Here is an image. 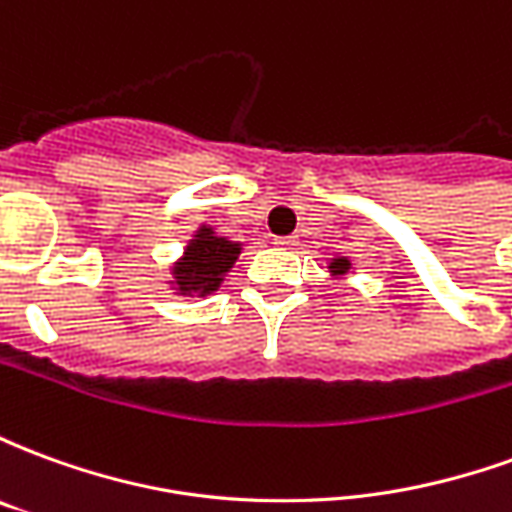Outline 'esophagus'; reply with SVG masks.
<instances>
[{
	"label": "esophagus",
	"mask_w": 512,
	"mask_h": 512,
	"mask_svg": "<svg viewBox=\"0 0 512 512\" xmlns=\"http://www.w3.org/2000/svg\"><path fill=\"white\" fill-rule=\"evenodd\" d=\"M296 244H299V241H296V235H288V238H277V246H282V249H293Z\"/></svg>",
	"instance_id": "34e87169"
}]
</instances>
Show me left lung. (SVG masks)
<instances>
[{"label": "left lung", "mask_w": 512, "mask_h": 512, "mask_svg": "<svg viewBox=\"0 0 512 512\" xmlns=\"http://www.w3.org/2000/svg\"><path fill=\"white\" fill-rule=\"evenodd\" d=\"M326 268H329V277L340 279V277H345L348 271H354V263H351V257L348 255H334Z\"/></svg>", "instance_id": "8db88e82"}]
</instances>
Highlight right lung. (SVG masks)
<instances>
[{"label":"right lung","instance_id":"add662e5","mask_svg":"<svg viewBox=\"0 0 512 512\" xmlns=\"http://www.w3.org/2000/svg\"><path fill=\"white\" fill-rule=\"evenodd\" d=\"M241 249H244L241 241H230L216 233V227L211 224H200L183 246V255L169 266L167 285L175 290V296L183 299L191 296L205 299L222 288L224 277L235 266Z\"/></svg>","mask_w":512,"mask_h":512}]
</instances>
